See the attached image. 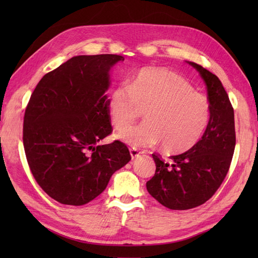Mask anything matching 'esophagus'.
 <instances>
[{"mask_svg": "<svg viewBox=\"0 0 258 258\" xmlns=\"http://www.w3.org/2000/svg\"><path fill=\"white\" fill-rule=\"evenodd\" d=\"M130 153H131V156H132V158H135L140 155V151L138 149H135V147H131Z\"/></svg>", "mask_w": 258, "mask_h": 258, "instance_id": "obj_1", "label": "esophagus"}]
</instances>
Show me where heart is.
<instances>
[{
  "label": "heart",
  "mask_w": 258,
  "mask_h": 258,
  "mask_svg": "<svg viewBox=\"0 0 258 258\" xmlns=\"http://www.w3.org/2000/svg\"><path fill=\"white\" fill-rule=\"evenodd\" d=\"M146 108L147 122L119 134L135 146L162 142L164 151L190 150L211 119V103L184 76L165 69H143L127 84H118L108 98V111L116 130H125Z\"/></svg>",
  "instance_id": "obj_1"
}]
</instances>
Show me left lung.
<instances>
[{
	"label": "left lung",
	"mask_w": 258,
	"mask_h": 258,
	"mask_svg": "<svg viewBox=\"0 0 258 258\" xmlns=\"http://www.w3.org/2000/svg\"><path fill=\"white\" fill-rule=\"evenodd\" d=\"M204 80L211 103V119L204 135L172 162L152 154L156 171L146 188L169 210L184 211L204 204L222 185L231 166L236 144L234 108L222 82L200 64L189 62Z\"/></svg>",
	"instance_id": "1"
}]
</instances>
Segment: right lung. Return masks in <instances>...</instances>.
<instances>
[{
    "label": "right lung",
    "instance_id": "add662e5",
    "mask_svg": "<svg viewBox=\"0 0 258 258\" xmlns=\"http://www.w3.org/2000/svg\"><path fill=\"white\" fill-rule=\"evenodd\" d=\"M116 54L79 55L43 76L27 103L23 145L37 184L61 204L80 206L106 188L131 161L119 141L97 145L112 133L108 72Z\"/></svg>",
    "mask_w": 258,
    "mask_h": 258
}]
</instances>
